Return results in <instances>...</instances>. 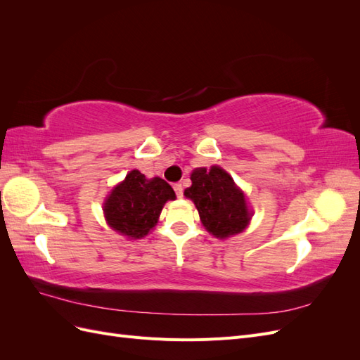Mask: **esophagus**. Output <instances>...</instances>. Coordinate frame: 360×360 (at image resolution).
<instances>
[{
    "mask_svg": "<svg viewBox=\"0 0 360 360\" xmlns=\"http://www.w3.org/2000/svg\"><path fill=\"white\" fill-rule=\"evenodd\" d=\"M172 188H174V191H176L177 197L181 198V197H183V186H181V183H176Z\"/></svg>",
    "mask_w": 360,
    "mask_h": 360,
    "instance_id": "esophagus-1",
    "label": "esophagus"
}]
</instances>
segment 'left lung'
<instances>
[{"instance_id": "left-lung-1", "label": "left lung", "mask_w": 360, "mask_h": 360, "mask_svg": "<svg viewBox=\"0 0 360 360\" xmlns=\"http://www.w3.org/2000/svg\"><path fill=\"white\" fill-rule=\"evenodd\" d=\"M191 180L192 186L184 195L197 205L207 231L225 238L245 230L250 219L245 195L222 168H197Z\"/></svg>"}]
</instances>
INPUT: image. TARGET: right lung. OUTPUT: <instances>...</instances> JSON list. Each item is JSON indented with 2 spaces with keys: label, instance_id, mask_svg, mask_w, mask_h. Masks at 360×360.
Instances as JSON below:
<instances>
[{
  "label": "right lung",
  "instance_id": "1",
  "mask_svg": "<svg viewBox=\"0 0 360 360\" xmlns=\"http://www.w3.org/2000/svg\"><path fill=\"white\" fill-rule=\"evenodd\" d=\"M168 200H176V193L165 180H147L144 174L134 169L111 192L103 210L112 230L141 238L158 224L162 207Z\"/></svg>",
  "mask_w": 360,
  "mask_h": 360
}]
</instances>
